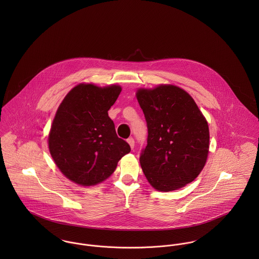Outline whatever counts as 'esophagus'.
Segmentation results:
<instances>
[{
    "instance_id": "obj_1",
    "label": "esophagus",
    "mask_w": 259,
    "mask_h": 259,
    "mask_svg": "<svg viewBox=\"0 0 259 259\" xmlns=\"http://www.w3.org/2000/svg\"><path fill=\"white\" fill-rule=\"evenodd\" d=\"M127 144L130 145V147H131V148L132 149H134V148H135V140L133 139V138H130V139H127Z\"/></svg>"
}]
</instances>
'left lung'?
Here are the masks:
<instances>
[{
    "instance_id": "8db88e82",
    "label": "left lung",
    "mask_w": 259,
    "mask_h": 259,
    "mask_svg": "<svg viewBox=\"0 0 259 259\" xmlns=\"http://www.w3.org/2000/svg\"><path fill=\"white\" fill-rule=\"evenodd\" d=\"M137 99L148 125L140 162L150 185L171 191L194 181L205 165L208 124L193 99L172 84L139 89Z\"/></svg>"
}]
</instances>
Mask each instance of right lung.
Instances as JSON below:
<instances>
[{"mask_svg":"<svg viewBox=\"0 0 259 259\" xmlns=\"http://www.w3.org/2000/svg\"><path fill=\"white\" fill-rule=\"evenodd\" d=\"M121 88L79 83L65 97L49 135L51 155L63 175L76 185H96L115 170L118 160L131 151L116 136L108 111Z\"/></svg>","mask_w":259,"mask_h":259,"instance_id":"1","label":"right lung"}]
</instances>
